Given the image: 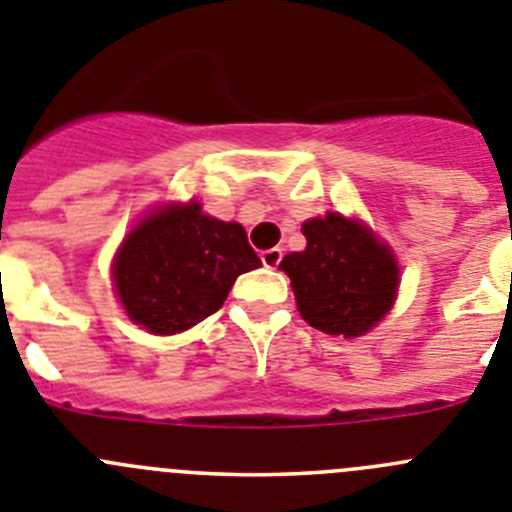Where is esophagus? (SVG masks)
<instances>
[{
    "label": "esophagus",
    "instance_id": "1",
    "mask_svg": "<svg viewBox=\"0 0 512 512\" xmlns=\"http://www.w3.org/2000/svg\"><path fill=\"white\" fill-rule=\"evenodd\" d=\"M281 256H284V253H281V248H269V251L261 253V261H264L266 269H276V266L281 264Z\"/></svg>",
    "mask_w": 512,
    "mask_h": 512
}]
</instances>
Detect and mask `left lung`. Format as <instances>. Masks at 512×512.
I'll return each mask as SVG.
<instances>
[{
	"label": "left lung",
	"mask_w": 512,
	"mask_h": 512,
	"mask_svg": "<svg viewBox=\"0 0 512 512\" xmlns=\"http://www.w3.org/2000/svg\"><path fill=\"white\" fill-rule=\"evenodd\" d=\"M302 233L307 248L279 264L292 279L302 317L327 335L368 332L396 297L398 266L391 248L340 213L307 220Z\"/></svg>",
	"instance_id": "left-lung-1"
}]
</instances>
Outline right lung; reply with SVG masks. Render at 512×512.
<instances>
[{"mask_svg":"<svg viewBox=\"0 0 512 512\" xmlns=\"http://www.w3.org/2000/svg\"><path fill=\"white\" fill-rule=\"evenodd\" d=\"M259 266L243 225L187 203L149 215L126 236L114 281L131 320L154 335H175L218 312L238 276Z\"/></svg>","mask_w":512,"mask_h":512,"instance_id":"obj_1","label":"right lung"}]
</instances>
